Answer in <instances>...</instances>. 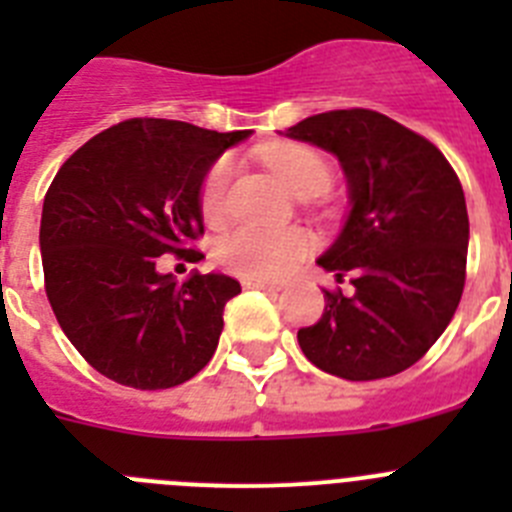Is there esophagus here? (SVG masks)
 <instances>
[{
  "mask_svg": "<svg viewBox=\"0 0 512 512\" xmlns=\"http://www.w3.org/2000/svg\"><path fill=\"white\" fill-rule=\"evenodd\" d=\"M241 284L246 289H282V287H279V284L266 282V279H256V277H243Z\"/></svg>",
  "mask_w": 512,
  "mask_h": 512,
  "instance_id": "esophagus-1",
  "label": "esophagus"
}]
</instances>
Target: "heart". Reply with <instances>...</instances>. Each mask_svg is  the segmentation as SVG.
Segmentation results:
<instances>
[{"label": "heart", "mask_w": 512, "mask_h": 512, "mask_svg": "<svg viewBox=\"0 0 512 512\" xmlns=\"http://www.w3.org/2000/svg\"><path fill=\"white\" fill-rule=\"evenodd\" d=\"M269 169L282 179L284 187L295 194L323 192L330 182V166L320 153L305 146H279L264 153ZM230 164L217 161L207 171L200 189V207L205 220L217 223L225 212V194H228ZM310 251V235L300 228L266 230L256 225L225 233L215 246V259L230 271L243 277L279 279L295 269L302 256Z\"/></svg>", "instance_id": "heart-1"}]
</instances>
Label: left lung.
<instances>
[{
  "label": "left lung",
  "mask_w": 512,
  "mask_h": 512,
  "mask_svg": "<svg viewBox=\"0 0 512 512\" xmlns=\"http://www.w3.org/2000/svg\"><path fill=\"white\" fill-rule=\"evenodd\" d=\"M333 153L348 184L346 223L318 266L354 289H325L302 354L328 374L369 382L423 359L454 318L467 277L469 215L459 176L431 140L374 110H333L287 130Z\"/></svg>",
  "instance_id": "8db88e82"
}]
</instances>
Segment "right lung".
Returning a JSON list of instances; mask_svg holds the SVG:
<instances>
[{"label":"right lung","mask_w":512,"mask_h":512,"mask_svg":"<svg viewBox=\"0 0 512 512\" xmlns=\"http://www.w3.org/2000/svg\"><path fill=\"white\" fill-rule=\"evenodd\" d=\"M251 130L135 117L87 140L58 169L40 217L45 295L84 359L135 390H169L205 369L223 333L225 274L176 282L158 256H189L205 233L207 171Z\"/></svg>","instance_id":"add662e5"}]
</instances>
